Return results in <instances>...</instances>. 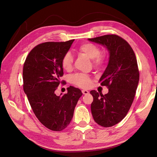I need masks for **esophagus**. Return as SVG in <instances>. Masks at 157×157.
Instances as JSON below:
<instances>
[{"mask_svg":"<svg viewBox=\"0 0 157 157\" xmlns=\"http://www.w3.org/2000/svg\"><path fill=\"white\" fill-rule=\"evenodd\" d=\"M82 94H84V95H86V94H89V92L88 91V90H82Z\"/></svg>","mask_w":157,"mask_h":157,"instance_id":"obj_1","label":"esophagus"}]
</instances>
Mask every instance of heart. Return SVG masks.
<instances>
[{"label": "heart", "mask_w": 157, "mask_h": 157, "mask_svg": "<svg viewBox=\"0 0 157 157\" xmlns=\"http://www.w3.org/2000/svg\"><path fill=\"white\" fill-rule=\"evenodd\" d=\"M78 51L79 53L86 56L90 59H92V63L94 67H100L103 65L107 59L105 54L100 53V49L96 44L86 42L80 45ZM73 58L69 53L65 54L61 59V66L65 71H69L73 68ZM71 80L72 83L82 88H88L91 84V80L88 75L78 73L71 76Z\"/></svg>", "instance_id": "obj_1"}]
</instances>
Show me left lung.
<instances>
[{"label": "left lung", "instance_id": "left-lung-1", "mask_svg": "<svg viewBox=\"0 0 157 157\" xmlns=\"http://www.w3.org/2000/svg\"><path fill=\"white\" fill-rule=\"evenodd\" d=\"M88 40L105 47L109 58L99 82L109 88L103 95L90 91L94 101L91 111L94 120L103 127H111L124 118L134 101L140 73L134 50L122 38L116 35L98 36Z\"/></svg>", "mask_w": 157, "mask_h": 157}]
</instances>
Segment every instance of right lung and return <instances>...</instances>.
<instances>
[{
	"mask_svg": "<svg viewBox=\"0 0 157 157\" xmlns=\"http://www.w3.org/2000/svg\"><path fill=\"white\" fill-rule=\"evenodd\" d=\"M75 40L47 42L36 46L27 56L23 65V90L39 121L53 131H61L73 118L81 90L73 86L58 96L55 90L63 75L61 59Z\"/></svg>",
	"mask_w": 157,
	"mask_h": 157,
	"instance_id": "add662e5",
	"label": "right lung"
}]
</instances>
